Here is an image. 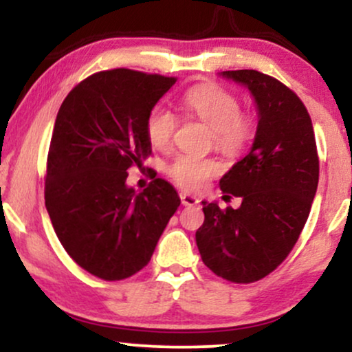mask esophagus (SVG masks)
<instances>
[{
    "mask_svg": "<svg viewBox=\"0 0 352 352\" xmlns=\"http://www.w3.org/2000/svg\"><path fill=\"white\" fill-rule=\"evenodd\" d=\"M180 200H182V205H185V207H195V205H199V199L193 195H190V193H180Z\"/></svg>",
    "mask_w": 352,
    "mask_h": 352,
    "instance_id": "1",
    "label": "esophagus"
}]
</instances>
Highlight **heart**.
Here are the masks:
<instances>
[{"instance_id": "obj_1", "label": "heart", "mask_w": 352, "mask_h": 352, "mask_svg": "<svg viewBox=\"0 0 352 352\" xmlns=\"http://www.w3.org/2000/svg\"><path fill=\"white\" fill-rule=\"evenodd\" d=\"M182 106L188 114L212 129L213 144L225 153H238L250 142L254 124L241 111L240 99L227 89L205 84L188 89L182 98ZM177 116L168 107L155 106L145 119V134L155 148H167L177 131ZM220 172L215 159L197 155H179L168 165V175L182 188L199 190L210 177Z\"/></svg>"}]
</instances>
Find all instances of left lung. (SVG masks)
<instances>
[{
	"mask_svg": "<svg viewBox=\"0 0 352 352\" xmlns=\"http://www.w3.org/2000/svg\"><path fill=\"white\" fill-rule=\"evenodd\" d=\"M258 107L252 151L220 180L240 208L204 204L195 240L204 263L232 283H253L280 266L300 238L316 195L319 159L313 122L289 87L253 69L223 71Z\"/></svg>",
	"mask_w": 352,
	"mask_h": 352,
	"instance_id": "1",
	"label": "left lung"
}]
</instances>
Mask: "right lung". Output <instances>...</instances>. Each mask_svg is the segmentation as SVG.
<instances>
[{
  "label": "right lung",
  "mask_w": 352,
  "mask_h": 352,
  "mask_svg": "<svg viewBox=\"0 0 352 352\" xmlns=\"http://www.w3.org/2000/svg\"><path fill=\"white\" fill-rule=\"evenodd\" d=\"M175 78L132 69L100 71L60 104L46 165L44 200L60 245L106 281L132 276L151 261L180 205L175 188L153 179L137 193L127 170L152 148L145 119Z\"/></svg>",
  "instance_id": "right-lung-1"
}]
</instances>
